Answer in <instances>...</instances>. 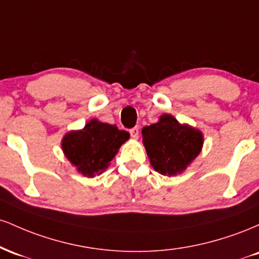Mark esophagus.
<instances>
[{"mask_svg":"<svg viewBox=\"0 0 259 259\" xmlns=\"http://www.w3.org/2000/svg\"><path fill=\"white\" fill-rule=\"evenodd\" d=\"M129 133H130V135H132V138H134V139H139V127L138 126H135V127H133V129H130L129 130Z\"/></svg>","mask_w":259,"mask_h":259,"instance_id":"34e87169","label":"esophagus"}]
</instances>
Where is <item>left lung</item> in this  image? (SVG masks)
Returning <instances> with one entry per match:
<instances>
[{
	"label": "left lung",
	"mask_w": 259,
	"mask_h": 259,
	"mask_svg": "<svg viewBox=\"0 0 259 259\" xmlns=\"http://www.w3.org/2000/svg\"><path fill=\"white\" fill-rule=\"evenodd\" d=\"M142 142L154 170L174 177L200 154L203 135L196 127L180 124L173 115L162 114L157 123L142 127Z\"/></svg>",
	"instance_id": "1"
}]
</instances>
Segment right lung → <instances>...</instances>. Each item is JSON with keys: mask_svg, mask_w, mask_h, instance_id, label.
<instances>
[{"mask_svg": "<svg viewBox=\"0 0 259 259\" xmlns=\"http://www.w3.org/2000/svg\"><path fill=\"white\" fill-rule=\"evenodd\" d=\"M129 136V133L119 130L115 125L91 119L84 129L65 134L62 140V150L79 173L94 178L108 168Z\"/></svg>", "mask_w": 259, "mask_h": 259, "instance_id": "add662e5", "label": "right lung"}]
</instances>
